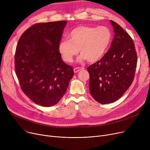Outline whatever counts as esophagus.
I'll use <instances>...</instances> for the list:
<instances>
[{
    "label": "esophagus",
    "mask_w": 150,
    "mask_h": 150,
    "mask_svg": "<svg viewBox=\"0 0 150 150\" xmlns=\"http://www.w3.org/2000/svg\"><path fill=\"white\" fill-rule=\"evenodd\" d=\"M83 69H84V68H83V67H75V68H74V72H75V73H77V72H79L80 70H83Z\"/></svg>",
    "instance_id": "esophagus-1"
}]
</instances>
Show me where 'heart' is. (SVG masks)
I'll return each instance as SVG.
<instances>
[{
    "label": "heart",
    "instance_id": "b5f03b06",
    "mask_svg": "<svg viewBox=\"0 0 150 150\" xmlns=\"http://www.w3.org/2000/svg\"><path fill=\"white\" fill-rule=\"evenodd\" d=\"M67 37L62 39L58 44V51L67 62L73 61L80 50L79 61L87 60L94 62L106 53L111 45L112 33L106 26L81 25L71 30Z\"/></svg>",
    "mask_w": 150,
    "mask_h": 150
}]
</instances>
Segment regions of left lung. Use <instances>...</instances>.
<instances>
[{
  "label": "left lung",
  "mask_w": 150,
  "mask_h": 150,
  "mask_svg": "<svg viewBox=\"0 0 150 150\" xmlns=\"http://www.w3.org/2000/svg\"><path fill=\"white\" fill-rule=\"evenodd\" d=\"M114 37L108 52L88 67L89 91L101 104L119 100L132 83L137 66V53L130 36L118 23L110 20Z\"/></svg>",
  "instance_id": "left-lung-1"
}]
</instances>
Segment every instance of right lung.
<instances>
[{"label":"right lung","mask_w":150,"mask_h":150,"mask_svg":"<svg viewBox=\"0 0 150 150\" xmlns=\"http://www.w3.org/2000/svg\"><path fill=\"white\" fill-rule=\"evenodd\" d=\"M67 21L39 23L21 36L15 52V71L21 89L35 103L49 107L64 95L74 76L61 59L58 44Z\"/></svg>","instance_id":"right-lung-1"}]
</instances>
